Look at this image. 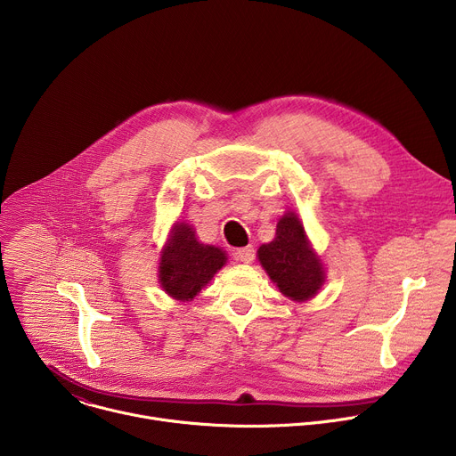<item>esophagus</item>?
Here are the masks:
<instances>
[{"label":"esophagus","instance_id":"34e87169","mask_svg":"<svg viewBox=\"0 0 456 456\" xmlns=\"http://www.w3.org/2000/svg\"><path fill=\"white\" fill-rule=\"evenodd\" d=\"M234 256H236L238 262H243V264H250L252 259H254V256H256V250H254V247H252V245H248V247L238 248V250L234 252Z\"/></svg>","mask_w":456,"mask_h":456}]
</instances>
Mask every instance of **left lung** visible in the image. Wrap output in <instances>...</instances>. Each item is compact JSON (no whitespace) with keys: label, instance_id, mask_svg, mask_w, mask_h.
I'll return each instance as SVG.
<instances>
[{"label":"left lung","instance_id":"8db88e82","mask_svg":"<svg viewBox=\"0 0 456 456\" xmlns=\"http://www.w3.org/2000/svg\"><path fill=\"white\" fill-rule=\"evenodd\" d=\"M257 259L281 294L292 301H306L324 283L319 256L306 240L296 213H285L276 227V238L257 248Z\"/></svg>","mask_w":456,"mask_h":456}]
</instances>
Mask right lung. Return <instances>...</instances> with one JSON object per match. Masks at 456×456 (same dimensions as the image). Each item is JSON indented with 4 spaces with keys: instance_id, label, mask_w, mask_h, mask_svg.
Instances as JSON below:
<instances>
[{
    "instance_id": "1",
    "label": "right lung",
    "mask_w": 456,
    "mask_h": 456,
    "mask_svg": "<svg viewBox=\"0 0 456 456\" xmlns=\"http://www.w3.org/2000/svg\"><path fill=\"white\" fill-rule=\"evenodd\" d=\"M225 262L227 256L222 248L199 241L189 224L176 222L162 248L159 283L173 299L189 301L213 280Z\"/></svg>"
}]
</instances>
